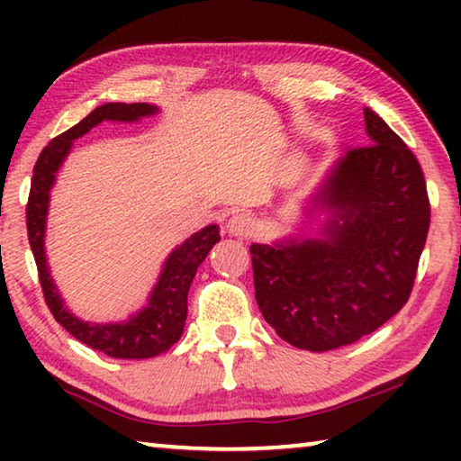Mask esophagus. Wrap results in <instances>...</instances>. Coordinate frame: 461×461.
Wrapping results in <instances>:
<instances>
[{
  "label": "esophagus",
  "instance_id": "obj_1",
  "mask_svg": "<svg viewBox=\"0 0 461 461\" xmlns=\"http://www.w3.org/2000/svg\"><path fill=\"white\" fill-rule=\"evenodd\" d=\"M225 230H228L230 236L233 238H248L252 236L254 231V217H249L248 213H236L231 215L228 223H225Z\"/></svg>",
  "mask_w": 461,
  "mask_h": 461
}]
</instances>
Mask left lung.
Returning <instances> with one entry per match:
<instances>
[{
  "instance_id": "left-lung-1",
  "label": "left lung",
  "mask_w": 461,
  "mask_h": 461,
  "mask_svg": "<svg viewBox=\"0 0 461 461\" xmlns=\"http://www.w3.org/2000/svg\"><path fill=\"white\" fill-rule=\"evenodd\" d=\"M370 146L346 152L309 213L315 236L252 244L256 303L285 341L309 352L349 346L409 301L431 207L423 170L388 123L364 107Z\"/></svg>"
}]
</instances>
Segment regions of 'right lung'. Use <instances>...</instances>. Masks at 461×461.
<instances>
[{
	"mask_svg": "<svg viewBox=\"0 0 461 461\" xmlns=\"http://www.w3.org/2000/svg\"><path fill=\"white\" fill-rule=\"evenodd\" d=\"M156 113H158V107L148 104H104L93 109L77 126L50 140V144L38 156L26 207L30 248H32L38 276H41L42 293L50 313L85 346L99 349L109 357H123V360H144V357L165 354L181 339L186 321L189 286L201 262L207 258L209 249L221 240L220 228L215 223L207 225L168 254L142 309H138L123 321L91 323L67 307L50 276L44 248L46 217H49L50 191L57 181V173L71 152L77 138L85 136L101 122L134 123Z\"/></svg>",
	"mask_w": 461,
	"mask_h": 461,
	"instance_id": "obj_1",
	"label": "right lung"
}]
</instances>
